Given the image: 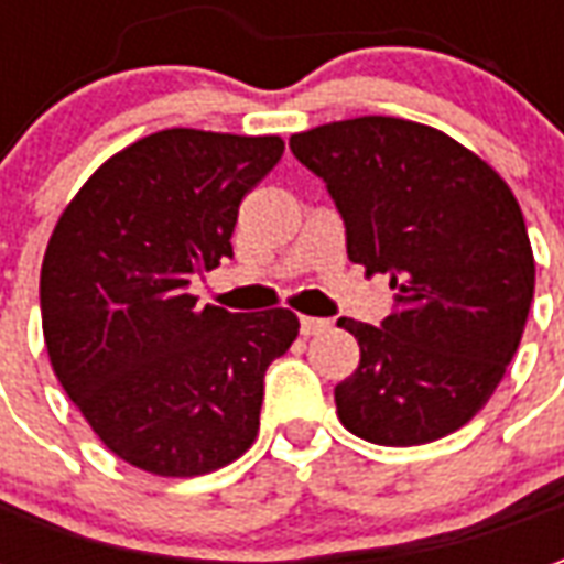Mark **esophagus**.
<instances>
[{
	"label": "esophagus",
	"mask_w": 564,
	"mask_h": 564,
	"mask_svg": "<svg viewBox=\"0 0 564 564\" xmlns=\"http://www.w3.org/2000/svg\"><path fill=\"white\" fill-rule=\"evenodd\" d=\"M299 329H302V335H319V332L329 329V319L299 317Z\"/></svg>",
	"instance_id": "obj_1"
}]
</instances>
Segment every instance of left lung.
<instances>
[{"label":"left lung","mask_w":564,"mask_h":564,"mask_svg":"<svg viewBox=\"0 0 564 564\" xmlns=\"http://www.w3.org/2000/svg\"><path fill=\"white\" fill-rule=\"evenodd\" d=\"M290 150L329 189L350 262L395 290L380 326L338 319L359 341V368L335 387L338 420L383 447L462 429L505 378L532 307L510 186L459 141L399 117L307 129Z\"/></svg>","instance_id":"left-lung-1"}]
</instances>
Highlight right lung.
I'll return each instance as SVG.
<instances>
[{"mask_svg":"<svg viewBox=\"0 0 564 564\" xmlns=\"http://www.w3.org/2000/svg\"><path fill=\"white\" fill-rule=\"evenodd\" d=\"M281 153L278 135L153 132L93 172L47 241L54 375L105 447L141 471H217L257 441L262 380L299 317L198 305L189 283L232 257L238 205Z\"/></svg>","mask_w":564,"mask_h":564,"instance_id":"right-lung-1","label":"right lung"}]
</instances>
